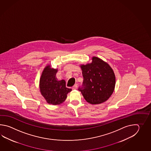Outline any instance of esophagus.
Wrapping results in <instances>:
<instances>
[{"instance_id": "34e87169", "label": "esophagus", "mask_w": 151, "mask_h": 151, "mask_svg": "<svg viewBox=\"0 0 151 151\" xmlns=\"http://www.w3.org/2000/svg\"><path fill=\"white\" fill-rule=\"evenodd\" d=\"M77 87H78L77 84H75L74 86H73V87H72V89H73V90H76L77 88Z\"/></svg>"}]
</instances>
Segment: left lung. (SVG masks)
Masks as SVG:
<instances>
[{
	"instance_id": "left-lung-1",
	"label": "left lung",
	"mask_w": 151,
	"mask_h": 151,
	"mask_svg": "<svg viewBox=\"0 0 151 151\" xmlns=\"http://www.w3.org/2000/svg\"><path fill=\"white\" fill-rule=\"evenodd\" d=\"M92 61L80 66L83 80L78 90L87 102L99 104L106 101L112 94L116 77L112 68L101 59L93 57Z\"/></svg>"
}]
</instances>
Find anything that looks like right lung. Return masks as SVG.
<instances>
[{"label":"right lung","instance_id":"1","mask_svg":"<svg viewBox=\"0 0 151 151\" xmlns=\"http://www.w3.org/2000/svg\"><path fill=\"white\" fill-rule=\"evenodd\" d=\"M57 71V69L52 68L50 65H47L42 72L39 83L42 96L47 103L53 105L63 103L67 94L72 91L66 87L64 80H57L55 77Z\"/></svg>","mask_w":151,"mask_h":151}]
</instances>
